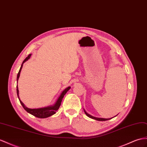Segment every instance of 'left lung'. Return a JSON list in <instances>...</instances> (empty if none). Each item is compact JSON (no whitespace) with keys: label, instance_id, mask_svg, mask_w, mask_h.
Listing matches in <instances>:
<instances>
[{"label":"left lung","instance_id":"left-lung-1","mask_svg":"<svg viewBox=\"0 0 147 147\" xmlns=\"http://www.w3.org/2000/svg\"><path fill=\"white\" fill-rule=\"evenodd\" d=\"M84 112H85V114H86V115H87L88 117H90V118H91V119H94V120H99V121H106V120H110V119H111L112 118H111V119H103V118H97V117H93V116H92V115H89V114H88L87 112H86L85 111H84Z\"/></svg>","mask_w":147,"mask_h":147}]
</instances>
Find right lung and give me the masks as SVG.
<instances>
[{
	"mask_svg": "<svg viewBox=\"0 0 147 147\" xmlns=\"http://www.w3.org/2000/svg\"><path fill=\"white\" fill-rule=\"evenodd\" d=\"M30 56H31V54H30L27 56V57L24 59V61H23V63H22V65H21V67H20V70H19V71H18V74H17V81L18 80V78H19V76H20L21 69L22 68V66H23V64L26 61H27V60L30 58ZM70 88H71V87H68V88H67L65 90H64V91L61 92V95H60L59 97H58V100H56V102L54 106H50V107H44V108H40V109H28L27 107L25 106V105L20 100V99L19 98V96H18V86H17V96H18V99H19L20 104H22V106H23V107L24 108V109L26 111H27L28 113H30V114L35 116L36 117L43 119V118L48 117L51 116V115H53L55 114V113L56 112V111L60 107V106H61V101L63 100V98L64 96L66 94V93L69 91V90L70 89Z\"/></svg>",
	"mask_w": 147,
	"mask_h": 147,
	"instance_id": "add662e5",
	"label": "right lung"
}]
</instances>
